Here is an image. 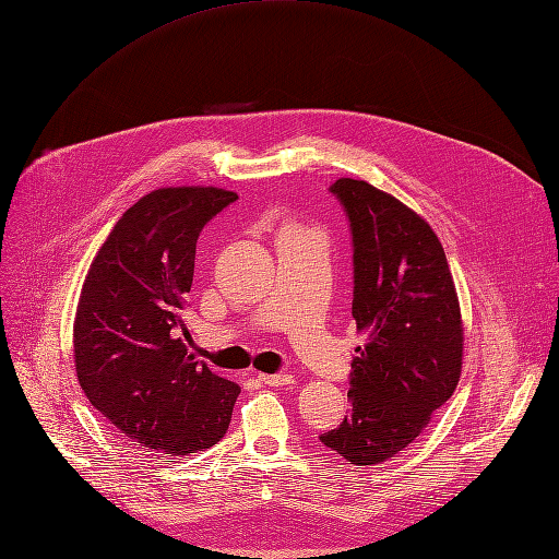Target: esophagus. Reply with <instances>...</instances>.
<instances>
[{"label":"esophagus","mask_w":559,"mask_h":559,"mask_svg":"<svg viewBox=\"0 0 559 559\" xmlns=\"http://www.w3.org/2000/svg\"><path fill=\"white\" fill-rule=\"evenodd\" d=\"M260 381L266 385H287L293 383V374H260Z\"/></svg>","instance_id":"obj_1"}]
</instances>
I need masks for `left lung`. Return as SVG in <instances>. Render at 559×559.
I'll return each instance as SVG.
<instances>
[{
	"instance_id": "8db88e82",
	"label": "left lung",
	"mask_w": 559,
	"mask_h": 559,
	"mask_svg": "<svg viewBox=\"0 0 559 559\" xmlns=\"http://www.w3.org/2000/svg\"><path fill=\"white\" fill-rule=\"evenodd\" d=\"M329 191L352 233L358 331L349 414L320 441L356 466H372L414 443L459 383L461 312L439 237L391 193L340 178Z\"/></svg>"
}]
</instances>
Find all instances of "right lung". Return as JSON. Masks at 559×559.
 Here are the masks:
<instances>
[{
	"label": "right lung",
	"instance_id": "add662e5",
	"mask_svg": "<svg viewBox=\"0 0 559 559\" xmlns=\"http://www.w3.org/2000/svg\"><path fill=\"white\" fill-rule=\"evenodd\" d=\"M237 201L216 187H166L136 201L95 255L75 318L78 379L118 436L182 456L228 431L239 385L189 352L187 293L201 230Z\"/></svg>",
	"mask_w": 559,
	"mask_h": 559
}]
</instances>
